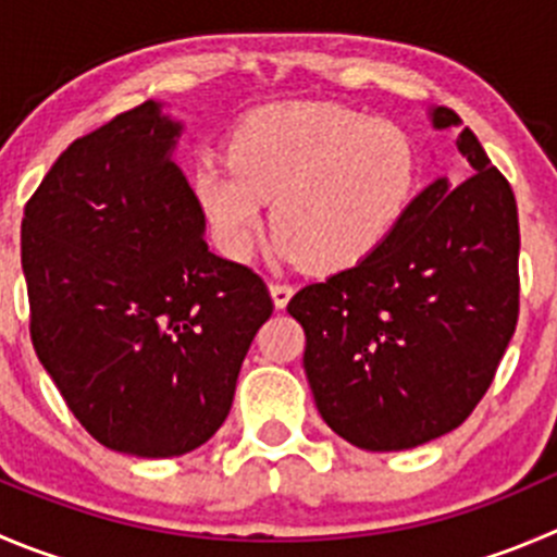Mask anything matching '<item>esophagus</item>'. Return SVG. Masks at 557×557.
Listing matches in <instances>:
<instances>
[{
  "instance_id": "34e87169",
  "label": "esophagus",
  "mask_w": 557,
  "mask_h": 557,
  "mask_svg": "<svg viewBox=\"0 0 557 557\" xmlns=\"http://www.w3.org/2000/svg\"><path fill=\"white\" fill-rule=\"evenodd\" d=\"M270 295H273L275 309H284L289 304V298L295 295V287L287 282H270Z\"/></svg>"
}]
</instances>
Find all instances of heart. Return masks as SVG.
I'll return each instance as SVG.
<instances>
[{
  "label": "heart",
  "mask_w": 557,
  "mask_h": 557,
  "mask_svg": "<svg viewBox=\"0 0 557 557\" xmlns=\"http://www.w3.org/2000/svg\"><path fill=\"white\" fill-rule=\"evenodd\" d=\"M416 180V150L396 125L333 103H282L232 131L226 161L213 158L196 174V199L235 262L253 253L273 199L275 253L338 273L383 251Z\"/></svg>",
  "instance_id": "b5f03b06"
}]
</instances>
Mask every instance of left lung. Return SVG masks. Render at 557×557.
I'll use <instances>...</instances> for the list:
<instances>
[{
	"label": "left lung",
	"mask_w": 557,
	"mask_h": 557,
	"mask_svg": "<svg viewBox=\"0 0 557 557\" xmlns=\"http://www.w3.org/2000/svg\"><path fill=\"white\" fill-rule=\"evenodd\" d=\"M437 106V131L459 125ZM470 177H437L396 235L358 268L309 284L287 311L327 426L363 451H405L457 429L492 385L520 317V221L475 134Z\"/></svg>",
	"instance_id": "1"
}]
</instances>
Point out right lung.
<instances>
[{
	"mask_svg": "<svg viewBox=\"0 0 557 557\" xmlns=\"http://www.w3.org/2000/svg\"><path fill=\"white\" fill-rule=\"evenodd\" d=\"M156 100L73 141L21 221L35 352L84 429L131 457H183L226 421L264 282L215 257Z\"/></svg>",
	"mask_w": 557,
	"mask_h": 557,
	"instance_id": "right-lung-1",
	"label": "right lung"
}]
</instances>
